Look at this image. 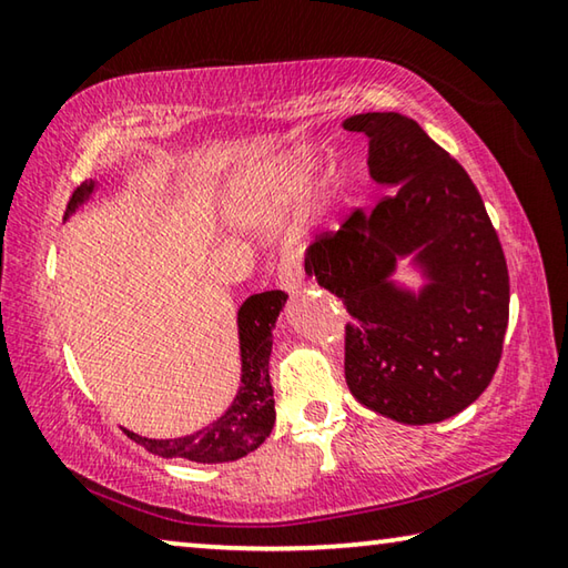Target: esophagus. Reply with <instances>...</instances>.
<instances>
[{
	"instance_id": "1",
	"label": "esophagus",
	"mask_w": 568,
	"mask_h": 568,
	"mask_svg": "<svg viewBox=\"0 0 568 568\" xmlns=\"http://www.w3.org/2000/svg\"><path fill=\"white\" fill-rule=\"evenodd\" d=\"M303 281V265L297 261V255H285L281 265H277V283H281L283 291H295Z\"/></svg>"
}]
</instances>
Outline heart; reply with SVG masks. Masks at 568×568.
Instances as JSON below:
<instances>
[{
  "label": "heart",
  "instance_id": "b5f03b06",
  "mask_svg": "<svg viewBox=\"0 0 568 568\" xmlns=\"http://www.w3.org/2000/svg\"><path fill=\"white\" fill-rule=\"evenodd\" d=\"M313 160L291 155L275 165L263 180L250 182L233 192V210L240 220H267L293 205L311 182Z\"/></svg>",
  "mask_w": 568,
  "mask_h": 568
}]
</instances>
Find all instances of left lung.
<instances>
[{"label": "left lung", "mask_w": 568, "mask_h": 568, "mask_svg": "<svg viewBox=\"0 0 568 568\" xmlns=\"http://www.w3.org/2000/svg\"><path fill=\"white\" fill-rule=\"evenodd\" d=\"M368 138V172L396 185L373 210L307 247L305 273L338 295L345 383L365 408L408 426L438 423L488 388L508 325V267L468 172L418 122L365 112L343 122ZM414 255L416 294L392 281Z\"/></svg>", "instance_id": "obj_1"}]
</instances>
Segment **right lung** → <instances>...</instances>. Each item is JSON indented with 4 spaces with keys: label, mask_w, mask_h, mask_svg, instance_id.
<instances>
[{
    "label": "right lung",
    "mask_w": 568,
    "mask_h": 568,
    "mask_svg": "<svg viewBox=\"0 0 568 568\" xmlns=\"http://www.w3.org/2000/svg\"><path fill=\"white\" fill-rule=\"evenodd\" d=\"M94 180L82 182L72 192L67 215L70 217L77 207L84 205L94 192ZM287 295L283 291H265L250 295L237 311V335H240V388L230 408L210 426L195 430L182 438H142L132 430H124L134 444L145 446L150 454L162 458H185L195 464H227L255 450L271 436L275 423V400L271 373L273 331L281 315Z\"/></svg>",
    "instance_id": "obj_1"
}]
</instances>
